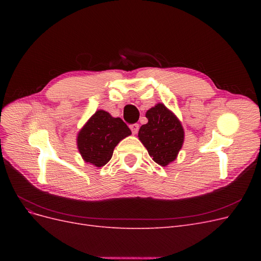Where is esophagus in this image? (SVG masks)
<instances>
[{
	"label": "esophagus",
	"mask_w": 261,
	"mask_h": 261,
	"mask_svg": "<svg viewBox=\"0 0 261 261\" xmlns=\"http://www.w3.org/2000/svg\"><path fill=\"white\" fill-rule=\"evenodd\" d=\"M129 127H130L132 133L134 134V135H136V134L138 133V129H139V125L138 124H132Z\"/></svg>",
	"instance_id": "1"
}]
</instances>
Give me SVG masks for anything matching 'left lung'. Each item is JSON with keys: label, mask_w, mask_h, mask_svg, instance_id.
<instances>
[{"label": "left lung", "mask_w": 261, "mask_h": 261, "mask_svg": "<svg viewBox=\"0 0 261 261\" xmlns=\"http://www.w3.org/2000/svg\"><path fill=\"white\" fill-rule=\"evenodd\" d=\"M148 123L138 132V138L152 160L161 167L174 161L183 147L185 132L178 117L163 103L146 112Z\"/></svg>", "instance_id": "1"}]
</instances>
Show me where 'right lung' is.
<instances>
[{
    "instance_id": "add662e5",
    "label": "right lung",
    "mask_w": 261,
    "mask_h": 261,
    "mask_svg": "<svg viewBox=\"0 0 261 261\" xmlns=\"http://www.w3.org/2000/svg\"><path fill=\"white\" fill-rule=\"evenodd\" d=\"M132 134L122 118L98 110L77 134V148L85 162L101 168L113 155L114 148Z\"/></svg>"
}]
</instances>
